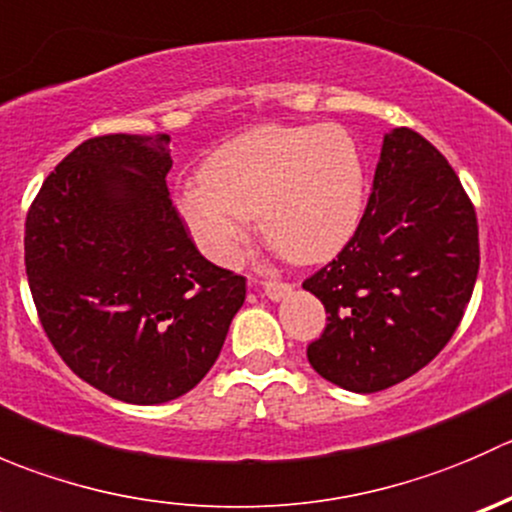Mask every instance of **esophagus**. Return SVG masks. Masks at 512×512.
Listing matches in <instances>:
<instances>
[{
	"instance_id": "obj_1",
	"label": "esophagus",
	"mask_w": 512,
	"mask_h": 512,
	"mask_svg": "<svg viewBox=\"0 0 512 512\" xmlns=\"http://www.w3.org/2000/svg\"><path fill=\"white\" fill-rule=\"evenodd\" d=\"M262 289H265L267 299H272V302H280V299H285L287 294L292 292V285H287V282H265Z\"/></svg>"
}]
</instances>
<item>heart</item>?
Wrapping results in <instances>:
<instances>
[{
	"instance_id": "1",
	"label": "heart",
	"mask_w": 512,
	"mask_h": 512,
	"mask_svg": "<svg viewBox=\"0 0 512 512\" xmlns=\"http://www.w3.org/2000/svg\"><path fill=\"white\" fill-rule=\"evenodd\" d=\"M180 193L205 257L230 265L260 215L265 240L309 265L342 250L364 213V163L342 126H260L220 143Z\"/></svg>"
}]
</instances>
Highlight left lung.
I'll use <instances>...</instances> for the list:
<instances>
[{
    "instance_id": "1",
    "label": "left lung",
    "mask_w": 512,
    "mask_h": 512,
    "mask_svg": "<svg viewBox=\"0 0 512 512\" xmlns=\"http://www.w3.org/2000/svg\"><path fill=\"white\" fill-rule=\"evenodd\" d=\"M478 265L476 210L458 175L426 138L391 128L354 237L302 285L327 309L307 347L312 369L354 394L409 379L461 324Z\"/></svg>"
}]
</instances>
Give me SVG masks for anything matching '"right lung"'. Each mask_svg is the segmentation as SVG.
I'll return each mask as SVG.
<instances>
[{"instance_id":"add662e5","label":"right lung","mask_w":512,"mask_h":512,"mask_svg":"<svg viewBox=\"0 0 512 512\" xmlns=\"http://www.w3.org/2000/svg\"><path fill=\"white\" fill-rule=\"evenodd\" d=\"M168 143L84 141L44 180L24 232L49 342L98 391L141 406L198 386L245 302V277L205 260L173 208Z\"/></svg>"}]
</instances>
